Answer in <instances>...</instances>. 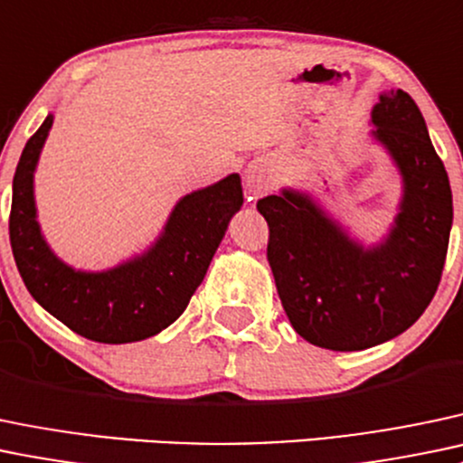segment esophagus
I'll use <instances>...</instances> for the list:
<instances>
[{
    "mask_svg": "<svg viewBox=\"0 0 463 463\" xmlns=\"http://www.w3.org/2000/svg\"><path fill=\"white\" fill-rule=\"evenodd\" d=\"M246 188H248V194H252V197H257V194H261L266 188H269V175L264 173V168L252 166L248 170Z\"/></svg>",
    "mask_w": 463,
    "mask_h": 463,
    "instance_id": "34e87169",
    "label": "esophagus"
}]
</instances>
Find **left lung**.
Masks as SVG:
<instances>
[{"label": "left lung", "mask_w": 463, "mask_h": 463, "mask_svg": "<svg viewBox=\"0 0 463 463\" xmlns=\"http://www.w3.org/2000/svg\"><path fill=\"white\" fill-rule=\"evenodd\" d=\"M373 124L403 177L402 211L383 244L362 248L306 194L257 202L269 222L266 255L281 306L319 348L364 350L411 328L435 297L449 252V173L415 99L403 90L382 95Z\"/></svg>", "instance_id": "1"}]
</instances>
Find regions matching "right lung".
I'll use <instances>...</instances> for the list:
<instances>
[{"mask_svg":"<svg viewBox=\"0 0 463 463\" xmlns=\"http://www.w3.org/2000/svg\"><path fill=\"white\" fill-rule=\"evenodd\" d=\"M52 115L26 142L13 179L8 232L19 275L52 317L99 344L153 337L186 310L203 281L231 217L240 211V175L191 193L175 206L157 244L106 272L72 270L43 241L35 219L33 173Z\"/></svg>","mask_w":463,"mask_h":463,"instance_id":"obj_1","label":"right lung"}]
</instances>
